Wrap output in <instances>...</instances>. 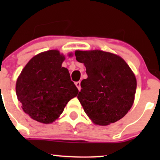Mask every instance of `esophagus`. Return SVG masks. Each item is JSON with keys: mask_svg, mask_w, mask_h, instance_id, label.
Instances as JSON below:
<instances>
[{"mask_svg": "<svg viewBox=\"0 0 160 160\" xmlns=\"http://www.w3.org/2000/svg\"><path fill=\"white\" fill-rule=\"evenodd\" d=\"M75 85H76L77 87H78V90L80 91V89H81V87H80V81L76 82H75Z\"/></svg>", "mask_w": 160, "mask_h": 160, "instance_id": "obj_1", "label": "esophagus"}]
</instances>
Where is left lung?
<instances>
[{
  "label": "left lung",
  "mask_w": 160,
  "mask_h": 160,
  "mask_svg": "<svg viewBox=\"0 0 160 160\" xmlns=\"http://www.w3.org/2000/svg\"><path fill=\"white\" fill-rule=\"evenodd\" d=\"M76 59L83 63L88 78L80 82L78 100L95 125L108 126L122 119L135 101L137 81L122 58L109 52L76 50Z\"/></svg>",
  "instance_id": "8db88e82"
}]
</instances>
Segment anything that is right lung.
<instances>
[{
	"instance_id": "add662e5",
	"label": "right lung",
	"mask_w": 160,
	"mask_h": 160,
	"mask_svg": "<svg viewBox=\"0 0 160 160\" xmlns=\"http://www.w3.org/2000/svg\"><path fill=\"white\" fill-rule=\"evenodd\" d=\"M69 57L73 53H68ZM65 57L58 49L42 52L31 58L18 77L16 92L22 108L33 120L49 124L58 120L78 89L69 71L62 65Z\"/></svg>"
}]
</instances>
